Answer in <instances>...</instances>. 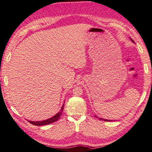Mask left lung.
<instances>
[{"label":"left lung","mask_w":152,"mask_h":152,"mask_svg":"<svg viewBox=\"0 0 152 152\" xmlns=\"http://www.w3.org/2000/svg\"><path fill=\"white\" fill-rule=\"evenodd\" d=\"M130 39L132 40V41L133 42H134V40L133 39H132L131 38H130ZM95 117H97V116H95ZM100 120H103V121H113V120H110V119H103V118H99Z\"/></svg>","instance_id":"8db88e82"}]
</instances>
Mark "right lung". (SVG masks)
<instances>
[{"instance_id":"1","label":"right lung","mask_w":152,"mask_h":152,"mask_svg":"<svg viewBox=\"0 0 152 152\" xmlns=\"http://www.w3.org/2000/svg\"><path fill=\"white\" fill-rule=\"evenodd\" d=\"M64 104L65 103H63V105L62 106V107L61 109V111L59 112H58L56 115H55L54 116H53L52 118H50L49 119H45V120L43 121H28L29 123H31V124H33L34 126H45V125H48V124H52L53 122H55L57 121L58 119L60 118V117L61 115V114H62V112L63 111V107H64Z\"/></svg>"}]
</instances>
